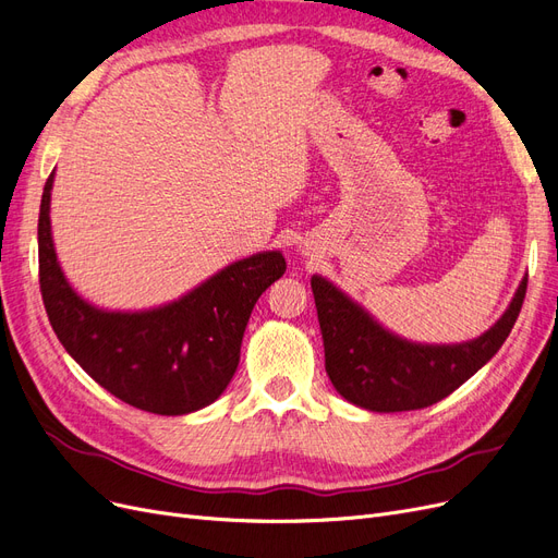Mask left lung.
Returning <instances> with one entry per match:
<instances>
[{
  "label": "left lung",
  "mask_w": 558,
  "mask_h": 558,
  "mask_svg": "<svg viewBox=\"0 0 558 558\" xmlns=\"http://www.w3.org/2000/svg\"><path fill=\"white\" fill-rule=\"evenodd\" d=\"M529 277L508 312L482 337L463 344H414L377 320L320 277H312L326 373L337 393L369 412H412L440 402L496 356L517 324Z\"/></svg>",
  "instance_id": "1"
}]
</instances>
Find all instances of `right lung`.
<instances>
[{"label":"right lung","instance_id":"right-lung-1","mask_svg":"<svg viewBox=\"0 0 558 558\" xmlns=\"http://www.w3.org/2000/svg\"><path fill=\"white\" fill-rule=\"evenodd\" d=\"M50 189L39 209V286L66 353L111 396L150 414H189L226 391L258 298L283 272L279 251L232 263L195 291L150 312H102L66 283L50 238Z\"/></svg>","mask_w":558,"mask_h":558}]
</instances>
